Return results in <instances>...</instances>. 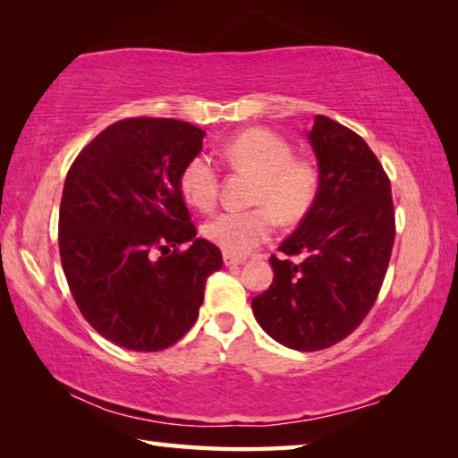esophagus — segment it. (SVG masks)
Instances as JSON below:
<instances>
[{"label": "esophagus", "mask_w": 458, "mask_h": 458, "mask_svg": "<svg viewBox=\"0 0 458 458\" xmlns=\"http://www.w3.org/2000/svg\"><path fill=\"white\" fill-rule=\"evenodd\" d=\"M242 262H244L242 257H234V254L224 252V265L226 267H236V265H242Z\"/></svg>", "instance_id": "34e87169"}]
</instances>
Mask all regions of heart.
I'll use <instances>...</instances> for the list:
<instances>
[{
  "instance_id": "heart-1",
  "label": "heart",
  "mask_w": 458,
  "mask_h": 458,
  "mask_svg": "<svg viewBox=\"0 0 458 458\" xmlns=\"http://www.w3.org/2000/svg\"><path fill=\"white\" fill-rule=\"evenodd\" d=\"M228 164L257 180L252 204L246 212H222L204 224V236L224 252L244 257L270 238L276 218L299 222L311 210L319 193V169L294 157L286 139L267 129H248L224 147ZM183 198L198 210H212L218 196V167L206 155H196L180 175Z\"/></svg>"
}]
</instances>
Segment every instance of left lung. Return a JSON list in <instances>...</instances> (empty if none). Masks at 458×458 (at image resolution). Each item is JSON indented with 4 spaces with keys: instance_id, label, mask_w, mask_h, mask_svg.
I'll list each match as a JSON object with an SVG mask.
<instances>
[{
    "instance_id": "1",
    "label": "left lung",
    "mask_w": 458,
    "mask_h": 458,
    "mask_svg": "<svg viewBox=\"0 0 458 458\" xmlns=\"http://www.w3.org/2000/svg\"><path fill=\"white\" fill-rule=\"evenodd\" d=\"M309 141L319 193L278 246L284 257H270L273 284L252 299L260 327L297 352L325 350L360 327L382 289L396 238L390 180L368 143L323 114Z\"/></svg>"
}]
</instances>
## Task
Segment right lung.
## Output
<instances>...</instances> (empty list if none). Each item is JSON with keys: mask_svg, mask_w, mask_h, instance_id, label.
<instances>
[{"mask_svg": "<svg viewBox=\"0 0 458 458\" xmlns=\"http://www.w3.org/2000/svg\"><path fill=\"white\" fill-rule=\"evenodd\" d=\"M204 135L185 121L123 119L68 169L62 268L90 327L125 350L177 344L198 319L208 276L222 268L220 248L196 238L180 188Z\"/></svg>", "mask_w": 458, "mask_h": 458, "instance_id": "obj_1", "label": "right lung"}]
</instances>
